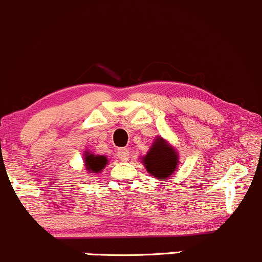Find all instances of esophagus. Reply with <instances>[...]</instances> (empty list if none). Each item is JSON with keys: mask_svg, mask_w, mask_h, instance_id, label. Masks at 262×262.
Wrapping results in <instances>:
<instances>
[{"mask_svg": "<svg viewBox=\"0 0 262 262\" xmlns=\"http://www.w3.org/2000/svg\"><path fill=\"white\" fill-rule=\"evenodd\" d=\"M117 157H119L120 161H123V162H126V161H128L131 158V152L128 148H121L117 151Z\"/></svg>", "mask_w": 262, "mask_h": 262, "instance_id": "esophagus-1", "label": "esophagus"}]
</instances>
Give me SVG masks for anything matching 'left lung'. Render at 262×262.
<instances>
[{
  "mask_svg": "<svg viewBox=\"0 0 262 262\" xmlns=\"http://www.w3.org/2000/svg\"><path fill=\"white\" fill-rule=\"evenodd\" d=\"M142 162L145 163L147 172L154 177L168 178L177 168L178 156L174 149L160 137L155 141Z\"/></svg>",
  "mask_w": 262,
  "mask_h": 262,
  "instance_id": "obj_1",
  "label": "left lung"
}]
</instances>
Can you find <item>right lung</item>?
I'll use <instances>...</instances> for the list:
<instances>
[{
	"instance_id": "obj_1",
	"label": "right lung",
	"mask_w": 262,
	"mask_h": 262,
	"mask_svg": "<svg viewBox=\"0 0 262 262\" xmlns=\"http://www.w3.org/2000/svg\"><path fill=\"white\" fill-rule=\"evenodd\" d=\"M107 160L105 156H94L88 154L85 157V166H86L89 173H99L100 170L104 169Z\"/></svg>"
}]
</instances>
